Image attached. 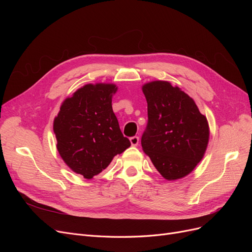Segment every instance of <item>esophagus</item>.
Instances as JSON below:
<instances>
[{
	"label": "esophagus",
	"instance_id": "esophagus-1",
	"mask_svg": "<svg viewBox=\"0 0 252 252\" xmlns=\"http://www.w3.org/2000/svg\"><path fill=\"white\" fill-rule=\"evenodd\" d=\"M130 143H131L132 146H138V144H139V136H136V135L131 136V138H130Z\"/></svg>",
	"mask_w": 252,
	"mask_h": 252
}]
</instances>
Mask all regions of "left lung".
Listing matches in <instances>:
<instances>
[{
  "instance_id": "obj_1",
  "label": "left lung",
  "mask_w": 252,
  "mask_h": 252,
  "mask_svg": "<svg viewBox=\"0 0 252 252\" xmlns=\"http://www.w3.org/2000/svg\"><path fill=\"white\" fill-rule=\"evenodd\" d=\"M148 122L141 144L152 164L167 180L191 172L207 148V119L194 101L169 82L155 81L143 86Z\"/></svg>"
}]
</instances>
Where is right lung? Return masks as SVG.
<instances>
[{
  "label": "right lung",
  "mask_w": 252,
  "mask_h": 252,
  "mask_svg": "<svg viewBox=\"0 0 252 252\" xmlns=\"http://www.w3.org/2000/svg\"><path fill=\"white\" fill-rule=\"evenodd\" d=\"M116 91L113 84H88L66 98L53 122L60 156L85 179L100 173L130 146L112 110Z\"/></svg>",
  "instance_id": "add662e5"
}]
</instances>
